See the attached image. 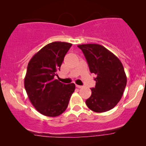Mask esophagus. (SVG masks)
<instances>
[{"instance_id": "obj_1", "label": "esophagus", "mask_w": 146, "mask_h": 146, "mask_svg": "<svg viewBox=\"0 0 146 146\" xmlns=\"http://www.w3.org/2000/svg\"><path fill=\"white\" fill-rule=\"evenodd\" d=\"M76 87H77V88H83L82 86H80V85H77V84H76Z\"/></svg>"}]
</instances>
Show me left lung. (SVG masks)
I'll list each match as a JSON object with an SVG mask.
<instances>
[{
  "mask_svg": "<svg viewBox=\"0 0 146 146\" xmlns=\"http://www.w3.org/2000/svg\"><path fill=\"white\" fill-rule=\"evenodd\" d=\"M83 52L90 73L97 77L95 88L86 104L95 113L111 110L121 100L126 86L127 78L119 59L102 45H78Z\"/></svg>",
  "mask_w": 146,
  "mask_h": 146,
  "instance_id": "obj_1",
  "label": "left lung"
}]
</instances>
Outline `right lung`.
Wrapping results in <instances>:
<instances>
[{"instance_id": "add662e5", "label": "right lung", "mask_w": 146, "mask_h": 146, "mask_svg": "<svg viewBox=\"0 0 146 146\" xmlns=\"http://www.w3.org/2000/svg\"><path fill=\"white\" fill-rule=\"evenodd\" d=\"M72 44L53 42L37 52L30 60L25 78V88L35 108L47 117L59 116L67 108L74 92L73 83L64 84L54 77Z\"/></svg>"}]
</instances>
